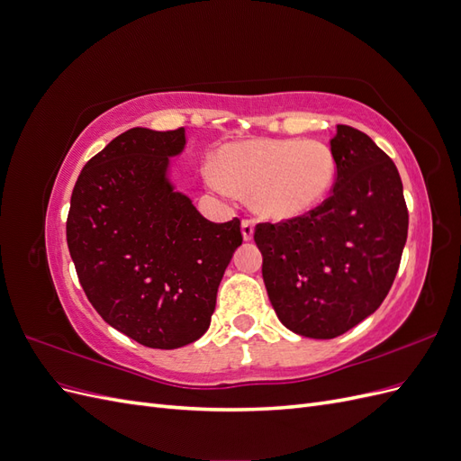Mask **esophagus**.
<instances>
[{"label": "esophagus", "mask_w": 461, "mask_h": 461, "mask_svg": "<svg viewBox=\"0 0 461 461\" xmlns=\"http://www.w3.org/2000/svg\"><path fill=\"white\" fill-rule=\"evenodd\" d=\"M254 227H256L254 219H242V236H244V240H252L254 239Z\"/></svg>", "instance_id": "obj_1"}]
</instances>
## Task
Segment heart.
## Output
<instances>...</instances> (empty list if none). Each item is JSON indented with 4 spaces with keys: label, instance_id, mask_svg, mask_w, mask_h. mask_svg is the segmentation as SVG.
<instances>
[{
    "label": "heart",
    "instance_id": "heart-1",
    "mask_svg": "<svg viewBox=\"0 0 461 461\" xmlns=\"http://www.w3.org/2000/svg\"><path fill=\"white\" fill-rule=\"evenodd\" d=\"M209 183L221 194L252 196V207L271 221H292L323 203L337 183L332 149L317 140H244L221 148Z\"/></svg>",
    "mask_w": 461,
    "mask_h": 461
}]
</instances>
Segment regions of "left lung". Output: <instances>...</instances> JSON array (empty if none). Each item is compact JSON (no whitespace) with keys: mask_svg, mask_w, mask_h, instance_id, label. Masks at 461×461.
Here are the masks:
<instances>
[{"mask_svg":"<svg viewBox=\"0 0 461 461\" xmlns=\"http://www.w3.org/2000/svg\"><path fill=\"white\" fill-rule=\"evenodd\" d=\"M337 183L315 212L259 222L254 240L263 283L281 323L310 339H334L386 298L408 239V207L394 161L357 129L330 140Z\"/></svg>","mask_w":461,"mask_h":461,"instance_id":"1","label":"left lung"}]
</instances>
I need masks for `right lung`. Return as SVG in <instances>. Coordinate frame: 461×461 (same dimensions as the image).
Instances as JSON below:
<instances>
[{"label": "right lung", "mask_w": 461, "mask_h": 461, "mask_svg": "<svg viewBox=\"0 0 461 461\" xmlns=\"http://www.w3.org/2000/svg\"><path fill=\"white\" fill-rule=\"evenodd\" d=\"M185 129H131L85 165L71 196L67 244L78 281L105 323L148 348L175 350L212 323L240 219L207 221L175 192L169 158Z\"/></svg>", "instance_id": "add662e5"}]
</instances>
